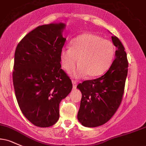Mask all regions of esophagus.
<instances>
[{
    "instance_id": "34e87169",
    "label": "esophagus",
    "mask_w": 146,
    "mask_h": 146,
    "mask_svg": "<svg viewBox=\"0 0 146 146\" xmlns=\"http://www.w3.org/2000/svg\"><path fill=\"white\" fill-rule=\"evenodd\" d=\"M72 83H73V88H76V86H77V83H78V82H77L76 80H72Z\"/></svg>"
}]
</instances>
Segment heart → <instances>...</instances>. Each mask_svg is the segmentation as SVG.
<instances>
[{
  "label": "heart",
  "instance_id": "heart-1",
  "mask_svg": "<svg viewBox=\"0 0 146 146\" xmlns=\"http://www.w3.org/2000/svg\"><path fill=\"white\" fill-rule=\"evenodd\" d=\"M115 47L108 40L94 33H84L72 40L71 46H64L60 51L62 66L77 78L88 75L96 77L110 67L115 56Z\"/></svg>",
  "mask_w": 146,
  "mask_h": 146
}]
</instances>
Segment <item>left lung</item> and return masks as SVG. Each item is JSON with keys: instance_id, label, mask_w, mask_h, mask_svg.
<instances>
[{"instance_id": "obj_1", "label": "left lung", "mask_w": 146, "mask_h": 146, "mask_svg": "<svg viewBox=\"0 0 146 146\" xmlns=\"http://www.w3.org/2000/svg\"><path fill=\"white\" fill-rule=\"evenodd\" d=\"M112 40L117 50L108 71L77 86L82 93L78 119L84 126L93 128L104 124L116 113L123 99L128 62L121 41L115 36Z\"/></svg>"}]
</instances>
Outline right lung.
I'll return each mask as SVG.
<instances>
[{
  "label": "right lung",
  "mask_w": 146,
  "mask_h": 146,
  "mask_svg": "<svg viewBox=\"0 0 146 146\" xmlns=\"http://www.w3.org/2000/svg\"><path fill=\"white\" fill-rule=\"evenodd\" d=\"M65 25H44L25 36L16 46L13 84L23 115L36 126L54 125L61 100L71 91V79L61 68L60 51Z\"/></svg>",
  "instance_id": "1"
}]
</instances>
